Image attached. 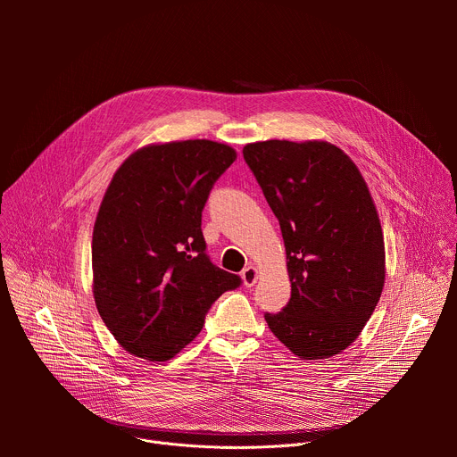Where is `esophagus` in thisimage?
<instances>
[{
  "label": "esophagus",
  "instance_id": "esophagus-1",
  "mask_svg": "<svg viewBox=\"0 0 457 457\" xmlns=\"http://www.w3.org/2000/svg\"><path fill=\"white\" fill-rule=\"evenodd\" d=\"M242 280H244V286L245 287H253L258 280V273L253 266H247L244 271H242Z\"/></svg>",
  "mask_w": 457,
  "mask_h": 457
}]
</instances>
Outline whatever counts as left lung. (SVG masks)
Segmentation results:
<instances>
[{"instance_id": "1", "label": "left lung", "mask_w": 457, "mask_h": 457, "mask_svg": "<svg viewBox=\"0 0 457 457\" xmlns=\"http://www.w3.org/2000/svg\"><path fill=\"white\" fill-rule=\"evenodd\" d=\"M244 161L278 219L291 278L287 305L264 318L303 360L349 347L369 321L385 282L376 206L356 164L325 141H264Z\"/></svg>"}]
</instances>
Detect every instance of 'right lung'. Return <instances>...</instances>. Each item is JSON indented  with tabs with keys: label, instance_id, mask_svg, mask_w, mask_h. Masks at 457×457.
<instances>
[{
	"label": "right lung",
	"instance_id": "1",
	"mask_svg": "<svg viewBox=\"0 0 457 457\" xmlns=\"http://www.w3.org/2000/svg\"><path fill=\"white\" fill-rule=\"evenodd\" d=\"M237 154L206 139L129 155L101 203L94 237V298L128 351L166 361L197 337L215 300L242 280L206 254L203 210Z\"/></svg>",
	"mask_w": 457,
	"mask_h": 457
}]
</instances>
